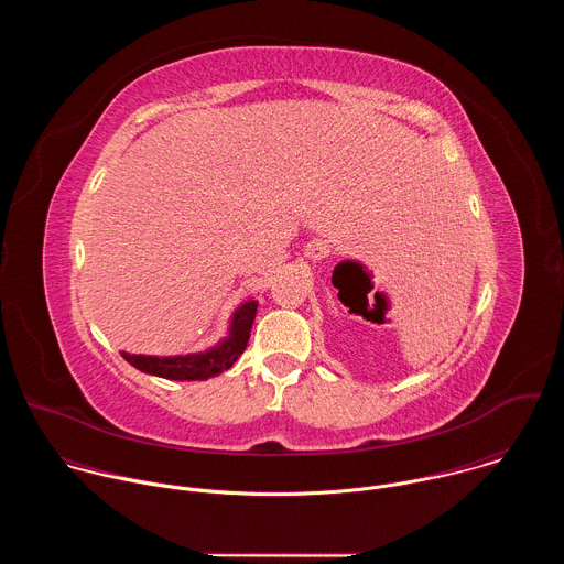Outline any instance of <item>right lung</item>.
<instances>
[{
    "label": "right lung",
    "mask_w": 564,
    "mask_h": 564,
    "mask_svg": "<svg viewBox=\"0 0 564 564\" xmlns=\"http://www.w3.org/2000/svg\"><path fill=\"white\" fill-rule=\"evenodd\" d=\"M259 301H246L231 316L229 337L220 341L216 348L198 355H185V357H149V355H129L122 352V357L138 370L155 377L176 379V381H200L220 375L223 370H229L234 361L243 355L252 324L257 316Z\"/></svg>",
    "instance_id": "1"
}]
</instances>
